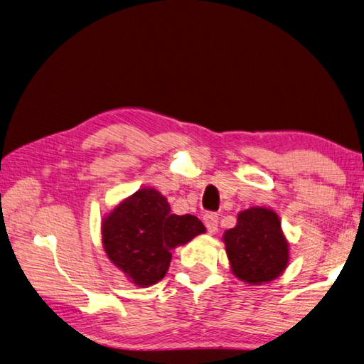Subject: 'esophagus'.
<instances>
[{
    "mask_svg": "<svg viewBox=\"0 0 364 364\" xmlns=\"http://www.w3.org/2000/svg\"><path fill=\"white\" fill-rule=\"evenodd\" d=\"M203 223H205V228H207L208 232H216L218 230V224H220V216L216 213H207L203 216Z\"/></svg>",
    "mask_w": 364,
    "mask_h": 364,
    "instance_id": "esophagus-1",
    "label": "esophagus"
}]
</instances>
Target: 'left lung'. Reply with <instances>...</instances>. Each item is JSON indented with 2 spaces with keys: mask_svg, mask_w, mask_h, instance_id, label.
Here are the masks:
<instances>
[{
  "mask_svg": "<svg viewBox=\"0 0 364 364\" xmlns=\"http://www.w3.org/2000/svg\"><path fill=\"white\" fill-rule=\"evenodd\" d=\"M232 272L240 280L259 285L285 270L288 243L279 216L267 208H250L237 218V226L224 234Z\"/></svg>",
  "mask_w": 364,
  "mask_h": 364,
  "instance_id": "obj_1",
  "label": "left lung"
}]
</instances>
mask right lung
Wrapping results in <instances>:
<instances>
[{"label": "right lung", "mask_w": 364, "mask_h": 364, "mask_svg": "<svg viewBox=\"0 0 364 364\" xmlns=\"http://www.w3.org/2000/svg\"><path fill=\"white\" fill-rule=\"evenodd\" d=\"M197 216L171 215L156 189H140L105 218L103 247L111 261L140 287L154 285L167 274L171 250L203 234Z\"/></svg>", "instance_id": "obj_1"}]
</instances>
